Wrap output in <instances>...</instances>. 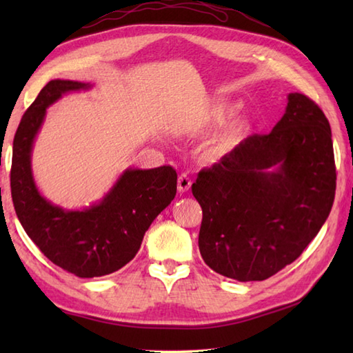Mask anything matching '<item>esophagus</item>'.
<instances>
[{
  "label": "esophagus",
  "mask_w": 353,
  "mask_h": 353,
  "mask_svg": "<svg viewBox=\"0 0 353 353\" xmlns=\"http://www.w3.org/2000/svg\"><path fill=\"white\" fill-rule=\"evenodd\" d=\"M191 183H192L191 179H190L188 174H186V172H183V174L179 176V179H177V190H179V192L183 194V192L188 191L191 188Z\"/></svg>",
  "instance_id": "34e87169"
}]
</instances>
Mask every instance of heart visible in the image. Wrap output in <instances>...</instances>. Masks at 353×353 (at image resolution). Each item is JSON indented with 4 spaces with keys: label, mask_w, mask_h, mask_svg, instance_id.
<instances>
[{
    "label": "heart",
    "mask_w": 353,
    "mask_h": 353,
    "mask_svg": "<svg viewBox=\"0 0 353 353\" xmlns=\"http://www.w3.org/2000/svg\"><path fill=\"white\" fill-rule=\"evenodd\" d=\"M238 106H215L211 112H209L206 123L209 127H219L226 125L229 119L234 118L236 114ZM254 133V124L250 119H241V121H236L234 125L229 127V130L223 134V137L216 141V144L211 148L214 154H221L226 153L232 147H235L239 142L250 138Z\"/></svg>",
    "instance_id": "obj_1"
}]
</instances>
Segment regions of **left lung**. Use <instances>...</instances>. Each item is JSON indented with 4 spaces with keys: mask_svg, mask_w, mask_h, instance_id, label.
<instances>
[{
    "mask_svg": "<svg viewBox=\"0 0 353 353\" xmlns=\"http://www.w3.org/2000/svg\"><path fill=\"white\" fill-rule=\"evenodd\" d=\"M331 137L317 104L292 92L272 132L241 141L199 172L192 183L203 211L199 249L214 272L265 281L301 256L334 203Z\"/></svg>",
    "mask_w": 353,
    "mask_h": 353,
    "instance_id": "obj_1",
    "label": "left lung"
}]
</instances>
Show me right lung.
<instances>
[{"instance_id": "obj_1", "label": "right lung", "mask_w": 353, "mask_h": 353, "mask_svg": "<svg viewBox=\"0 0 353 353\" xmlns=\"http://www.w3.org/2000/svg\"><path fill=\"white\" fill-rule=\"evenodd\" d=\"M91 83L54 79L22 117L13 139L10 171L14 211L30 239L52 264L79 277L117 272L138 253L150 224L176 197L177 172L170 165L121 172L103 199L81 209L51 203L37 188L32 153L47 109Z\"/></svg>"}]
</instances>
